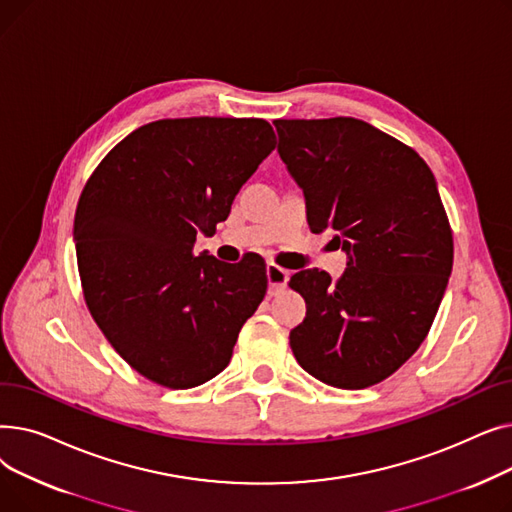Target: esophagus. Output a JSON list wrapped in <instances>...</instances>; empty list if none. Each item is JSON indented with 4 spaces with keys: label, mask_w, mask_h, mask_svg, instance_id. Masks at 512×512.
<instances>
[{
    "label": "esophagus",
    "mask_w": 512,
    "mask_h": 512,
    "mask_svg": "<svg viewBox=\"0 0 512 512\" xmlns=\"http://www.w3.org/2000/svg\"><path fill=\"white\" fill-rule=\"evenodd\" d=\"M265 274H267V284H270V294H272V297L286 288L290 272L282 270V267H278L276 263H267Z\"/></svg>",
    "instance_id": "34e87169"
}]
</instances>
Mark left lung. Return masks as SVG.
<instances>
[{
  "mask_svg": "<svg viewBox=\"0 0 512 512\" xmlns=\"http://www.w3.org/2000/svg\"><path fill=\"white\" fill-rule=\"evenodd\" d=\"M278 153L305 195L311 232L334 230L342 278L301 270L307 315L290 348L313 378L361 390L425 340L452 272V232L425 161L355 118L276 120Z\"/></svg>",
  "mask_w": 512,
  "mask_h": 512,
  "instance_id": "8db88e82",
  "label": "left lung"
}]
</instances>
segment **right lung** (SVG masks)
<instances>
[{
    "label": "right lung",
    "mask_w": 512,
    "mask_h": 512,
    "mask_svg": "<svg viewBox=\"0 0 512 512\" xmlns=\"http://www.w3.org/2000/svg\"><path fill=\"white\" fill-rule=\"evenodd\" d=\"M276 147L261 118L157 120L103 157L74 215L87 307L116 353L147 380L195 388L232 359L265 297V261L195 253Z\"/></svg>",
    "instance_id": "add662e5"
}]
</instances>
